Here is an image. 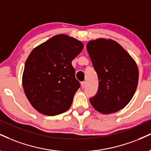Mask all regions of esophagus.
<instances>
[{
  "label": "esophagus",
  "instance_id": "esophagus-1",
  "mask_svg": "<svg viewBox=\"0 0 151 151\" xmlns=\"http://www.w3.org/2000/svg\"><path fill=\"white\" fill-rule=\"evenodd\" d=\"M85 86H86V82H85V81H82V82H81V88H83L85 87Z\"/></svg>",
  "mask_w": 151,
  "mask_h": 151
}]
</instances>
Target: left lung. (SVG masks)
Listing matches in <instances>:
<instances>
[{"label": "left lung", "mask_w": 151, "mask_h": 151, "mask_svg": "<svg viewBox=\"0 0 151 151\" xmlns=\"http://www.w3.org/2000/svg\"><path fill=\"white\" fill-rule=\"evenodd\" d=\"M86 49L99 77V91L90 103L104 115L124 108L135 93L139 81L136 62L117 41L99 38L87 43Z\"/></svg>", "instance_id": "left-lung-1"}]
</instances>
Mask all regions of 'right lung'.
I'll list each match as a JSON object with an SVG mask.
<instances>
[{"mask_svg": "<svg viewBox=\"0 0 151 151\" xmlns=\"http://www.w3.org/2000/svg\"><path fill=\"white\" fill-rule=\"evenodd\" d=\"M83 44L66 34H58L35 47L25 63L22 86L35 110L48 116L69 110L80 84L72 61Z\"/></svg>", "mask_w": 151, "mask_h": 151, "instance_id": "add662e5", "label": "right lung"}]
</instances>
